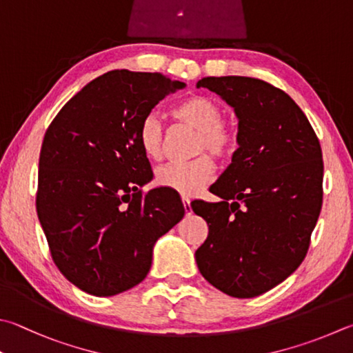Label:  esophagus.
Here are the masks:
<instances>
[{"label": "esophagus", "mask_w": 353, "mask_h": 353, "mask_svg": "<svg viewBox=\"0 0 353 353\" xmlns=\"http://www.w3.org/2000/svg\"><path fill=\"white\" fill-rule=\"evenodd\" d=\"M182 202H183L185 213H187V214H191V205H190V199H188V197H182Z\"/></svg>", "instance_id": "esophagus-1"}]
</instances>
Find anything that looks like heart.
<instances>
[{
    "label": "heart",
    "instance_id": "1",
    "mask_svg": "<svg viewBox=\"0 0 353 353\" xmlns=\"http://www.w3.org/2000/svg\"><path fill=\"white\" fill-rule=\"evenodd\" d=\"M172 117L197 131L194 152L210 151L211 154L227 159L236 148V134L232 128L222 123V110L213 99L193 95L172 110ZM139 145L143 154L157 160L163 150V130L154 114L145 117L139 128ZM214 172L213 160L201 156L183 163H168L156 172L160 187L170 188L185 197H193L207 185Z\"/></svg>",
    "mask_w": 353,
    "mask_h": 353
}]
</instances>
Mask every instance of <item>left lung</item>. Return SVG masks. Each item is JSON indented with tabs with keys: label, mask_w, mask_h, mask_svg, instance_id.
Instances as JSON below:
<instances>
[{
	"label": "left lung",
	"mask_w": 353,
	"mask_h": 353,
	"mask_svg": "<svg viewBox=\"0 0 353 353\" xmlns=\"http://www.w3.org/2000/svg\"><path fill=\"white\" fill-rule=\"evenodd\" d=\"M233 108L239 148L211 185L219 202H191L208 223L196 250L199 272L234 298H254L283 283L309 250L323 205V152L301 108L252 77H203Z\"/></svg>",
	"instance_id": "left-lung-1"
}]
</instances>
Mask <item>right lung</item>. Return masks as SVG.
<instances>
[{
	"label": "right lung",
	"mask_w": 353,
	"mask_h": 353,
	"mask_svg": "<svg viewBox=\"0 0 353 353\" xmlns=\"http://www.w3.org/2000/svg\"><path fill=\"white\" fill-rule=\"evenodd\" d=\"M185 83L160 72L110 70L57 114L38 163L37 214L55 265L94 296H114L146 278L156 242L185 214L152 181L139 128Z\"/></svg>",
	"instance_id": "1"
}]
</instances>
